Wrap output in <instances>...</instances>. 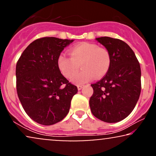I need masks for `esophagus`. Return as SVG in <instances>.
I'll return each instance as SVG.
<instances>
[{
	"mask_svg": "<svg viewBox=\"0 0 156 156\" xmlns=\"http://www.w3.org/2000/svg\"><path fill=\"white\" fill-rule=\"evenodd\" d=\"M82 87H83V85H77V89H78V90H82Z\"/></svg>",
	"mask_w": 156,
	"mask_h": 156,
	"instance_id": "obj_1",
	"label": "esophagus"
}]
</instances>
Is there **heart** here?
<instances>
[{
  "label": "heart",
  "instance_id": "heart-1",
  "mask_svg": "<svg viewBox=\"0 0 156 156\" xmlns=\"http://www.w3.org/2000/svg\"><path fill=\"white\" fill-rule=\"evenodd\" d=\"M71 58L60 54L57 59L58 67L63 76L72 79L79 66L82 72L73 79L76 84H84L104 76L111 67V58L106 49L93 43H82L74 46L69 51Z\"/></svg>",
  "mask_w": 156,
  "mask_h": 156
}]
</instances>
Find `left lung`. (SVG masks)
Masks as SVG:
<instances>
[{"label": "left lung", "instance_id": "left-lung-1", "mask_svg": "<svg viewBox=\"0 0 156 156\" xmlns=\"http://www.w3.org/2000/svg\"><path fill=\"white\" fill-rule=\"evenodd\" d=\"M111 55V63L104 77L91 84L90 107L96 118L116 123L131 113L141 92V69L134 51L125 42L109 37L95 39Z\"/></svg>", "mask_w": 156, "mask_h": 156}]
</instances>
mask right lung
<instances>
[{
    "label": "right lung",
    "mask_w": 156,
    "mask_h": 156,
    "mask_svg": "<svg viewBox=\"0 0 156 156\" xmlns=\"http://www.w3.org/2000/svg\"><path fill=\"white\" fill-rule=\"evenodd\" d=\"M74 40L37 39L21 55L16 66V90L23 108L38 124L52 125L68 114L77 87L58 67V55Z\"/></svg>",
    "instance_id": "right-lung-1"
}]
</instances>
